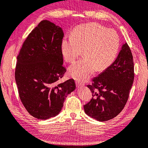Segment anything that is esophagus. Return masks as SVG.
<instances>
[{
	"mask_svg": "<svg viewBox=\"0 0 148 148\" xmlns=\"http://www.w3.org/2000/svg\"><path fill=\"white\" fill-rule=\"evenodd\" d=\"M76 86H77V87H79V86H83L85 85L83 83L77 82V81H76Z\"/></svg>",
	"mask_w": 148,
	"mask_h": 148,
	"instance_id": "obj_1",
	"label": "esophagus"
}]
</instances>
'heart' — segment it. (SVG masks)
Returning a JSON list of instances; mask_svg holds the SVG:
<instances>
[{"label":"heart","mask_w":148,"mask_h":148,"mask_svg":"<svg viewBox=\"0 0 148 148\" xmlns=\"http://www.w3.org/2000/svg\"><path fill=\"white\" fill-rule=\"evenodd\" d=\"M119 45V37L115 31L90 23L77 26L72 35L65 36L62 42V52L66 62L73 63L83 51L85 58L69 69L72 77L83 82L95 70L101 72L109 67L117 56Z\"/></svg>","instance_id":"heart-1"}]
</instances>
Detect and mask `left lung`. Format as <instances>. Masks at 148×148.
I'll return each instance as SVG.
<instances>
[{
	"mask_svg": "<svg viewBox=\"0 0 148 148\" xmlns=\"http://www.w3.org/2000/svg\"><path fill=\"white\" fill-rule=\"evenodd\" d=\"M134 63L128 43L122 46L115 62L87 85L92 97L84 105L86 114L98 121L117 116L128 99L134 80Z\"/></svg>",
	"mask_w": 148,
	"mask_h": 148,
	"instance_id": "left-lung-1",
	"label": "left lung"
}]
</instances>
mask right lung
I'll list each match as a JSON object with an SVG mask.
<instances>
[{
	"instance_id": "obj_1",
	"label": "right lung",
	"mask_w": 148,
	"mask_h": 148,
	"mask_svg": "<svg viewBox=\"0 0 148 148\" xmlns=\"http://www.w3.org/2000/svg\"><path fill=\"white\" fill-rule=\"evenodd\" d=\"M62 29L42 20L29 34L17 56L15 80L20 99L29 114L38 119L55 117L67 95L76 88L74 80L58 81L63 65Z\"/></svg>"
}]
</instances>
